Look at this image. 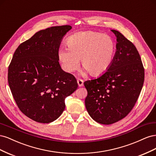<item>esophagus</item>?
Returning <instances> with one entry per match:
<instances>
[{
	"mask_svg": "<svg viewBox=\"0 0 156 156\" xmlns=\"http://www.w3.org/2000/svg\"><path fill=\"white\" fill-rule=\"evenodd\" d=\"M83 80H82V79H77V84H78V85H79V87H83Z\"/></svg>",
	"mask_w": 156,
	"mask_h": 156,
	"instance_id": "1",
	"label": "esophagus"
}]
</instances>
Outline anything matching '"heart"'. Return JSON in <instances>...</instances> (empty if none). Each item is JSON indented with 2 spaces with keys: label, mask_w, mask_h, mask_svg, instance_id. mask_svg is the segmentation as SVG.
<instances>
[{
  "label": "heart",
  "mask_w": 156,
  "mask_h": 156,
  "mask_svg": "<svg viewBox=\"0 0 156 156\" xmlns=\"http://www.w3.org/2000/svg\"><path fill=\"white\" fill-rule=\"evenodd\" d=\"M68 48L58 51L62 68L67 73L77 69L79 60L84 67L83 75L93 76L105 73L111 67L116 51L115 41L109 36L94 31L80 32L69 36Z\"/></svg>",
  "instance_id": "b5f03b06"
}]
</instances>
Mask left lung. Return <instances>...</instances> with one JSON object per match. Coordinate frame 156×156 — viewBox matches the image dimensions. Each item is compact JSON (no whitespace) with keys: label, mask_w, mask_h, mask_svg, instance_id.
<instances>
[{"label":"left lung","mask_w":156,"mask_h":156,"mask_svg":"<svg viewBox=\"0 0 156 156\" xmlns=\"http://www.w3.org/2000/svg\"><path fill=\"white\" fill-rule=\"evenodd\" d=\"M111 67L100 77L84 83L85 106L92 119L109 125L122 120L134 107L142 90L144 69L135 46L119 31Z\"/></svg>","instance_id":"left-lung-1"}]
</instances>
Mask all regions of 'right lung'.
<instances>
[{
  "label": "right lung",
  "mask_w": 156,
  "mask_h": 156,
  "mask_svg": "<svg viewBox=\"0 0 156 156\" xmlns=\"http://www.w3.org/2000/svg\"><path fill=\"white\" fill-rule=\"evenodd\" d=\"M69 25L37 32L19 45L8 68V81L20 111L40 123L53 122L65 109V98L76 90L77 80L59 64L58 49Z\"/></svg>",
  "instance_id": "1"
}]
</instances>
